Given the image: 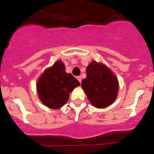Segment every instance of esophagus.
Listing matches in <instances>:
<instances>
[{
    "mask_svg": "<svg viewBox=\"0 0 154 154\" xmlns=\"http://www.w3.org/2000/svg\"><path fill=\"white\" fill-rule=\"evenodd\" d=\"M77 80H78L79 82H81V81H82V78H81L80 76H77Z\"/></svg>",
    "mask_w": 154,
    "mask_h": 154,
    "instance_id": "1",
    "label": "esophagus"
}]
</instances>
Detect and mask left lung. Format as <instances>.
Returning <instances> with one entry per match:
<instances>
[{
	"mask_svg": "<svg viewBox=\"0 0 154 154\" xmlns=\"http://www.w3.org/2000/svg\"><path fill=\"white\" fill-rule=\"evenodd\" d=\"M86 74L81 86L91 104L97 108L110 105L118 91V80L111 71L105 66L93 61L87 67Z\"/></svg>",
	"mask_w": 154,
	"mask_h": 154,
	"instance_id": "1",
	"label": "left lung"
}]
</instances>
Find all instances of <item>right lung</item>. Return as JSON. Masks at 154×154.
<instances>
[{
  "label": "right lung",
  "instance_id": "right-lung-1",
  "mask_svg": "<svg viewBox=\"0 0 154 154\" xmlns=\"http://www.w3.org/2000/svg\"><path fill=\"white\" fill-rule=\"evenodd\" d=\"M78 85L79 81L72 74H67L64 64L58 60L40 77L37 91L44 104L51 109H58L67 102L69 93Z\"/></svg>",
  "mask_w": 154,
  "mask_h": 154
}]
</instances>
